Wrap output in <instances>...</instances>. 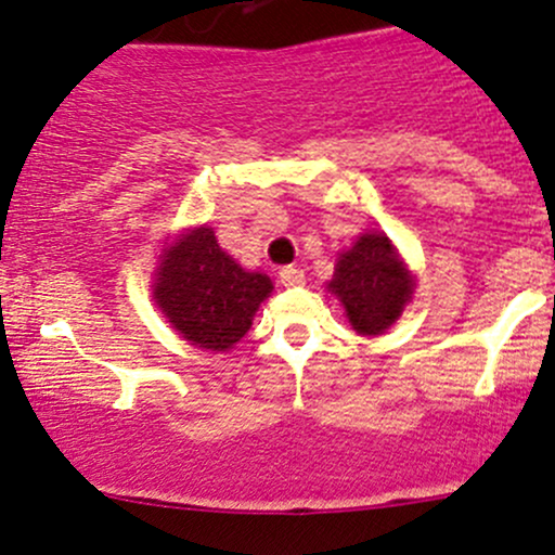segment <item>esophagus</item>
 Returning <instances> with one entry per match:
<instances>
[{
  "label": "esophagus",
  "mask_w": 555,
  "mask_h": 555,
  "mask_svg": "<svg viewBox=\"0 0 555 555\" xmlns=\"http://www.w3.org/2000/svg\"><path fill=\"white\" fill-rule=\"evenodd\" d=\"M280 283H283L285 288H296V285L307 283V275H304V270H298V267H283V270H280Z\"/></svg>",
  "instance_id": "1"
}]
</instances>
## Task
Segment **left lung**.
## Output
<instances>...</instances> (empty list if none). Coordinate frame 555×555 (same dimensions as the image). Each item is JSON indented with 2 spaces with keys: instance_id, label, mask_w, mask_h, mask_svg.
I'll use <instances>...</instances> for the list:
<instances>
[{
  "instance_id": "obj_1",
  "label": "left lung",
  "mask_w": 555,
  "mask_h": 555,
  "mask_svg": "<svg viewBox=\"0 0 555 555\" xmlns=\"http://www.w3.org/2000/svg\"><path fill=\"white\" fill-rule=\"evenodd\" d=\"M414 285L388 235L370 230L340 254L327 288L340 298L359 335H383L412 301Z\"/></svg>"
}]
</instances>
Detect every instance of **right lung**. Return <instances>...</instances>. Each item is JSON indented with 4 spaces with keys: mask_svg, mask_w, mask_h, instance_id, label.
Listing matches in <instances>:
<instances>
[{
    "mask_svg": "<svg viewBox=\"0 0 555 555\" xmlns=\"http://www.w3.org/2000/svg\"><path fill=\"white\" fill-rule=\"evenodd\" d=\"M154 301L180 338L209 351H228L251 327L272 280L246 272L202 225L178 235L154 272Z\"/></svg>",
    "mask_w": 555,
    "mask_h": 555,
    "instance_id": "add662e5",
    "label": "right lung"
}]
</instances>
